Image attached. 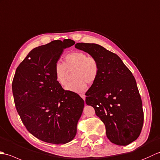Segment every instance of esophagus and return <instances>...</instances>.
<instances>
[{"label": "esophagus", "mask_w": 160, "mask_h": 160, "mask_svg": "<svg viewBox=\"0 0 160 160\" xmlns=\"http://www.w3.org/2000/svg\"><path fill=\"white\" fill-rule=\"evenodd\" d=\"M80 97H81V98H82L84 101L86 100V95H85L84 94H80Z\"/></svg>", "instance_id": "1"}]
</instances>
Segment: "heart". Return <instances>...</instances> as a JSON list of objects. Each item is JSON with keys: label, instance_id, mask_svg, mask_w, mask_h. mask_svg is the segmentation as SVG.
I'll return each instance as SVG.
<instances>
[{"label": "heart", "instance_id": "heart-1", "mask_svg": "<svg viewBox=\"0 0 160 160\" xmlns=\"http://www.w3.org/2000/svg\"><path fill=\"white\" fill-rule=\"evenodd\" d=\"M68 70H73V79L66 87V90L81 93L86 90L87 83L95 82L98 76L99 65L93 57L87 56L85 52L76 51L69 53L64 59V63H56L54 69L55 79L59 85L64 86L67 83Z\"/></svg>", "mask_w": 160, "mask_h": 160}]
</instances>
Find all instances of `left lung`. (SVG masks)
<instances>
[{"instance_id":"1","label":"left lung","mask_w":160,"mask_h":160,"mask_svg":"<svg viewBox=\"0 0 160 160\" xmlns=\"http://www.w3.org/2000/svg\"><path fill=\"white\" fill-rule=\"evenodd\" d=\"M76 48L97 60L98 76L86 93V102L104 122L112 143L126 146L139 137L144 122L136 79L119 57L97 44L77 43Z\"/></svg>"}]
</instances>
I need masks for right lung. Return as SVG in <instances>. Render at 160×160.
<instances>
[{
    "mask_svg": "<svg viewBox=\"0 0 160 160\" xmlns=\"http://www.w3.org/2000/svg\"><path fill=\"white\" fill-rule=\"evenodd\" d=\"M73 40H54L31 50L18 67L12 83L17 112L27 129L46 142L63 144L72 140L83 113L84 101L64 90L54 69Z\"/></svg>",
    "mask_w": 160,
    "mask_h": 160,
    "instance_id": "obj_1",
    "label": "right lung"
}]
</instances>
